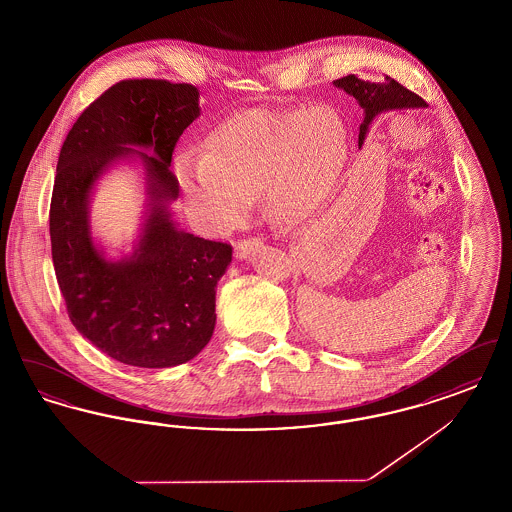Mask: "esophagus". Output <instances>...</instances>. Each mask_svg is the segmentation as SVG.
<instances>
[{"instance_id": "obj_1", "label": "esophagus", "mask_w": 512, "mask_h": 512, "mask_svg": "<svg viewBox=\"0 0 512 512\" xmlns=\"http://www.w3.org/2000/svg\"><path fill=\"white\" fill-rule=\"evenodd\" d=\"M261 245V238H244V240H238L236 242V255L238 257H245L253 247H259Z\"/></svg>"}]
</instances>
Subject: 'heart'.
I'll return each mask as SVG.
<instances>
[{
  "label": "heart",
  "instance_id": "obj_1",
  "mask_svg": "<svg viewBox=\"0 0 512 512\" xmlns=\"http://www.w3.org/2000/svg\"><path fill=\"white\" fill-rule=\"evenodd\" d=\"M347 153V126L330 107H253L220 121L201 159H182L176 178L215 230L238 226L263 190L276 219L301 224L334 194Z\"/></svg>",
  "mask_w": 512,
  "mask_h": 512
}]
</instances>
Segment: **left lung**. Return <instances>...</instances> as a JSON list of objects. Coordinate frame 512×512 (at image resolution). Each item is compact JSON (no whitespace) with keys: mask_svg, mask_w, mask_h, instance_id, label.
I'll use <instances>...</instances> for the list:
<instances>
[{"mask_svg":"<svg viewBox=\"0 0 512 512\" xmlns=\"http://www.w3.org/2000/svg\"><path fill=\"white\" fill-rule=\"evenodd\" d=\"M338 88L345 90L349 96L359 101V105L365 109V121L359 130V147L365 142L368 124L374 121V117L382 111L390 109H403V107H424L426 101L416 96L411 90H407L403 84L393 80L391 76H384V82L372 84L357 78L355 74H347L334 82Z\"/></svg>","mask_w":512,"mask_h":512,"instance_id":"obj_1","label":"left lung"}]
</instances>
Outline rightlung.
<instances>
[{
	"instance_id": "1",
	"label": "right lung",
	"mask_w": 512,
	"mask_h": 512,
	"mask_svg": "<svg viewBox=\"0 0 512 512\" xmlns=\"http://www.w3.org/2000/svg\"><path fill=\"white\" fill-rule=\"evenodd\" d=\"M199 117V90L159 78H128L94 99L69 130L49 205L51 257L74 328L124 365L167 368L194 359L215 330V288L232 245L174 226L172 153ZM126 145L144 146L152 209L132 260L107 262L91 244L87 197Z\"/></svg>"
}]
</instances>
